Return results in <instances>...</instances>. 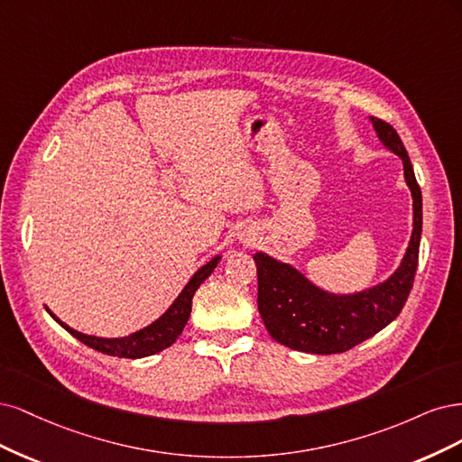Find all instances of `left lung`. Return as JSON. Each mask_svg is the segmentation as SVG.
<instances>
[{"label": "left lung", "instance_id": "8db88e82", "mask_svg": "<svg viewBox=\"0 0 462 462\" xmlns=\"http://www.w3.org/2000/svg\"><path fill=\"white\" fill-rule=\"evenodd\" d=\"M370 123L385 150L403 161L405 182L412 196L409 247L388 280L355 293L326 291L295 266L263 251L255 253L261 319L278 344L290 349L315 355L344 353L393 322L411 293L422 236V193L399 134L376 116H370Z\"/></svg>", "mask_w": 462, "mask_h": 462}]
</instances>
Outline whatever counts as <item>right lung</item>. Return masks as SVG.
<instances>
[{"label": "right lung", "instance_id": "obj_1", "mask_svg": "<svg viewBox=\"0 0 462 462\" xmlns=\"http://www.w3.org/2000/svg\"><path fill=\"white\" fill-rule=\"evenodd\" d=\"M218 261H220V255L213 257L209 263H205L201 269L189 278V282L184 286V290L178 293L172 305L162 312L155 322L125 337H97V336L82 334L79 330L70 328V326H67L63 320H59L48 307L46 309L57 324H61L70 336L80 339L84 346L111 356H121V359H142V356H150L171 347L178 339V336L182 334L191 312L193 293H196L203 282L211 276V273L217 269Z\"/></svg>", "mask_w": 462, "mask_h": 462}]
</instances>
